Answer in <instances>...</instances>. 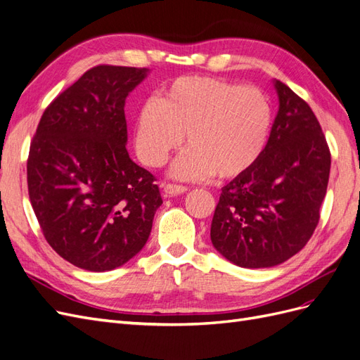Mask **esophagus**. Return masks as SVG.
<instances>
[{"label":"esophagus","mask_w":360,"mask_h":360,"mask_svg":"<svg viewBox=\"0 0 360 360\" xmlns=\"http://www.w3.org/2000/svg\"><path fill=\"white\" fill-rule=\"evenodd\" d=\"M186 191H188V188L183 186V184H172V183L163 184V192H165L168 197H176V195L184 193Z\"/></svg>","instance_id":"34e87169"}]
</instances>
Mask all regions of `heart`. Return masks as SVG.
<instances>
[{"instance_id": "heart-1", "label": "heart", "mask_w": 360, "mask_h": 360, "mask_svg": "<svg viewBox=\"0 0 360 360\" xmlns=\"http://www.w3.org/2000/svg\"><path fill=\"white\" fill-rule=\"evenodd\" d=\"M271 108L264 93L210 76H180L148 99L136 117V151L146 165L162 167L183 143L188 150L171 174L181 180L236 179L264 153Z\"/></svg>"}]
</instances>
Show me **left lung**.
I'll use <instances>...</instances> for the list:
<instances>
[{
  "instance_id": "left-lung-1",
  "label": "left lung",
  "mask_w": 360,
  "mask_h": 360,
  "mask_svg": "<svg viewBox=\"0 0 360 360\" xmlns=\"http://www.w3.org/2000/svg\"><path fill=\"white\" fill-rule=\"evenodd\" d=\"M279 111L264 153L222 188L210 238L219 254L246 269L274 267L308 243L320 221L330 150L309 105L275 81Z\"/></svg>"
}]
</instances>
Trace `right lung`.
Segmentation results:
<instances>
[{"label": "right lung", "mask_w": 360, "mask_h": 360, "mask_svg": "<svg viewBox=\"0 0 360 360\" xmlns=\"http://www.w3.org/2000/svg\"><path fill=\"white\" fill-rule=\"evenodd\" d=\"M146 68L96 66L53 99L32 136L28 195L49 246L73 266H123L148 240L162 197L129 158L126 97Z\"/></svg>", "instance_id": "right-lung-1"}]
</instances>
